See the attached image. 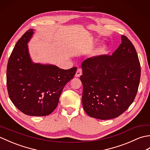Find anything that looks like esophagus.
<instances>
[{
  "instance_id": "34e87169",
  "label": "esophagus",
  "mask_w": 150,
  "mask_h": 150,
  "mask_svg": "<svg viewBox=\"0 0 150 150\" xmlns=\"http://www.w3.org/2000/svg\"><path fill=\"white\" fill-rule=\"evenodd\" d=\"M82 70L81 68H79L77 71H76V73H75V77H79L80 76L82 75Z\"/></svg>"
}]
</instances>
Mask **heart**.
<instances>
[{"label":"heart","mask_w":150,"mask_h":150,"mask_svg":"<svg viewBox=\"0 0 150 150\" xmlns=\"http://www.w3.org/2000/svg\"><path fill=\"white\" fill-rule=\"evenodd\" d=\"M108 52V46H103L100 47H98L97 50H95L93 53V56L94 57H98L100 56H103L105 54H106Z\"/></svg>","instance_id":"1"}]
</instances>
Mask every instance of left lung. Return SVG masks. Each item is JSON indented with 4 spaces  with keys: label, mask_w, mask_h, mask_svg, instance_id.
<instances>
[{
    "label": "left lung",
    "mask_w": 150,
    "mask_h": 150,
    "mask_svg": "<svg viewBox=\"0 0 150 150\" xmlns=\"http://www.w3.org/2000/svg\"><path fill=\"white\" fill-rule=\"evenodd\" d=\"M112 55L90 57L82 63V106L89 116L114 119L129 107L137 93L141 65L134 46L126 36Z\"/></svg>",
    "instance_id": "8db88e82"
}]
</instances>
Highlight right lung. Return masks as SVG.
Wrapping results in <instances>:
<instances>
[{"mask_svg": "<svg viewBox=\"0 0 150 150\" xmlns=\"http://www.w3.org/2000/svg\"><path fill=\"white\" fill-rule=\"evenodd\" d=\"M33 34V29L28 30L12 51L6 72L7 88L13 104L22 113L46 116L57 106L63 88L74 77L77 67L63 69L33 63L27 44Z\"/></svg>", "mask_w": 150, "mask_h": 150, "instance_id": "1", "label": "right lung"}]
</instances>
